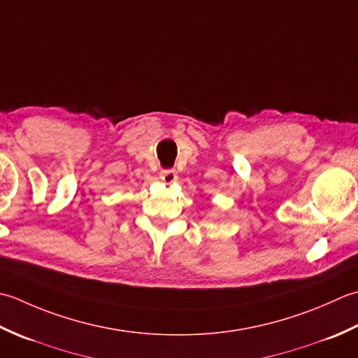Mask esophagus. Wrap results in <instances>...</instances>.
I'll use <instances>...</instances> for the list:
<instances>
[{
    "instance_id": "esophagus-1",
    "label": "esophagus",
    "mask_w": 358,
    "mask_h": 358,
    "mask_svg": "<svg viewBox=\"0 0 358 358\" xmlns=\"http://www.w3.org/2000/svg\"><path fill=\"white\" fill-rule=\"evenodd\" d=\"M160 180L165 182V184H173V182L178 180V173L174 170H162L160 171Z\"/></svg>"
}]
</instances>
